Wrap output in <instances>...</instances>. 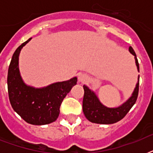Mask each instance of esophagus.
<instances>
[{
  "label": "esophagus",
  "mask_w": 153,
  "mask_h": 153,
  "mask_svg": "<svg viewBox=\"0 0 153 153\" xmlns=\"http://www.w3.org/2000/svg\"><path fill=\"white\" fill-rule=\"evenodd\" d=\"M78 79H79V82H85L87 80V76H86V74H79V77H78Z\"/></svg>",
  "instance_id": "1"
}]
</instances>
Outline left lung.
Instances as JSON below:
<instances>
[{
	"label": "left lung",
	"mask_w": 153,
	"mask_h": 153,
	"mask_svg": "<svg viewBox=\"0 0 153 153\" xmlns=\"http://www.w3.org/2000/svg\"><path fill=\"white\" fill-rule=\"evenodd\" d=\"M128 50L131 54L135 56L136 64L139 71V63L135 51L132 47H129ZM83 89L82 110L86 118L93 123L109 125L121 121L128 114V112L133 106V105L135 104L139 92V82L137 84L135 90L132 96L128 98V100L117 108H107L104 106L99 102L98 98L93 91H91L86 86H83Z\"/></svg>",
	"instance_id": "8db88e82"
}]
</instances>
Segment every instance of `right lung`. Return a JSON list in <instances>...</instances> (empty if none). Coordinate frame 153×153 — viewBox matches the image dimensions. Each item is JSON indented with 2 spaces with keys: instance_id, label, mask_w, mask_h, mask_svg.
Segmentation results:
<instances>
[{
  "instance_id": "right-lung-1",
  "label": "right lung",
  "mask_w": 153,
  "mask_h": 153,
  "mask_svg": "<svg viewBox=\"0 0 153 153\" xmlns=\"http://www.w3.org/2000/svg\"><path fill=\"white\" fill-rule=\"evenodd\" d=\"M30 38L17 48L8 67V92L13 109L26 122L42 126L55 121L59 114L61 103L77 83V78L55 82L41 89H36L24 83L20 77L18 60L21 49Z\"/></svg>"
}]
</instances>
